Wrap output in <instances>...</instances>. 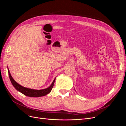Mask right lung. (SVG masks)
<instances>
[{
  "instance_id": "right-lung-1",
  "label": "right lung",
  "mask_w": 126,
  "mask_h": 126,
  "mask_svg": "<svg viewBox=\"0 0 126 126\" xmlns=\"http://www.w3.org/2000/svg\"><path fill=\"white\" fill-rule=\"evenodd\" d=\"M8 74L9 76V78L10 80V81L12 83L13 86L17 90L19 91L21 93L23 94L25 96L31 97H39L46 96V95L48 94L49 93H50L51 90H52L53 86L54 85V83L56 78L54 79V81H52L51 85L48 87L47 88L41 89V90H36V89H32L28 88H26L25 87L22 86L20 85L19 83H18L15 80L13 79V78L11 76L9 69L8 68Z\"/></svg>"
}]
</instances>
